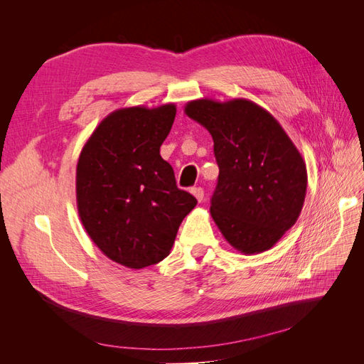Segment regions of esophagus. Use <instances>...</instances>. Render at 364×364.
Here are the masks:
<instances>
[{"label": "esophagus", "mask_w": 364, "mask_h": 364, "mask_svg": "<svg viewBox=\"0 0 364 364\" xmlns=\"http://www.w3.org/2000/svg\"><path fill=\"white\" fill-rule=\"evenodd\" d=\"M191 193L197 199V202H202L203 200L205 193H203V188H200V186H196V188H191Z\"/></svg>", "instance_id": "esophagus-1"}]
</instances>
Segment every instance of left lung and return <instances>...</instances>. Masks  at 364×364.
<instances>
[{"instance_id": "8db88e82", "label": "left lung", "mask_w": 364, "mask_h": 364, "mask_svg": "<svg viewBox=\"0 0 364 364\" xmlns=\"http://www.w3.org/2000/svg\"><path fill=\"white\" fill-rule=\"evenodd\" d=\"M185 114L214 141L218 182L211 215L235 250H269L296 223L306 194V167L270 112L246 98L188 102Z\"/></svg>"}]
</instances>
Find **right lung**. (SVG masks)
<instances>
[{
	"label": "right lung",
	"instance_id": "1",
	"mask_svg": "<svg viewBox=\"0 0 364 364\" xmlns=\"http://www.w3.org/2000/svg\"><path fill=\"white\" fill-rule=\"evenodd\" d=\"M174 117L173 103L118 109L97 126L77 162L75 199L86 232L129 269L168 257L182 220L197 205L159 155Z\"/></svg>",
	"mask_w": 364,
	"mask_h": 364
}]
</instances>
